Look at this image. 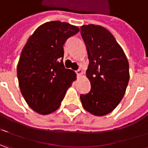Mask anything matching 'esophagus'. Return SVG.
<instances>
[{"instance_id": "34e87169", "label": "esophagus", "mask_w": 148, "mask_h": 148, "mask_svg": "<svg viewBox=\"0 0 148 148\" xmlns=\"http://www.w3.org/2000/svg\"><path fill=\"white\" fill-rule=\"evenodd\" d=\"M76 74H77V75H78V77H80V76H82V74H83V70L82 69H78L77 71H76Z\"/></svg>"}]
</instances>
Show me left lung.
Listing matches in <instances>:
<instances>
[{
    "label": "left lung",
    "instance_id": "left-lung-1",
    "mask_svg": "<svg viewBox=\"0 0 148 148\" xmlns=\"http://www.w3.org/2000/svg\"><path fill=\"white\" fill-rule=\"evenodd\" d=\"M80 33L89 60L86 71L91 89L81 94L84 108L104 116L119 104L129 81V64L122 47L111 32L101 25H82Z\"/></svg>",
    "mask_w": 148,
    "mask_h": 148
}]
</instances>
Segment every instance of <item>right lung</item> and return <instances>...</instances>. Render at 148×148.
I'll list each match as a JSON object with an SVG mask.
<instances>
[{"instance_id": "right-lung-1", "label": "right lung", "mask_w": 148, "mask_h": 148, "mask_svg": "<svg viewBox=\"0 0 148 148\" xmlns=\"http://www.w3.org/2000/svg\"><path fill=\"white\" fill-rule=\"evenodd\" d=\"M79 29L59 21L41 25L24 46L17 65V78L29 108L42 115L56 111L67 89L76 79L75 72L63 63L64 45Z\"/></svg>"}]
</instances>
